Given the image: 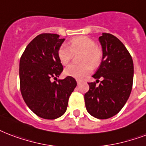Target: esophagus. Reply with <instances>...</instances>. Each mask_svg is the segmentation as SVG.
Returning <instances> with one entry per match:
<instances>
[{
    "label": "esophagus",
    "instance_id": "34e87169",
    "mask_svg": "<svg viewBox=\"0 0 146 146\" xmlns=\"http://www.w3.org/2000/svg\"><path fill=\"white\" fill-rule=\"evenodd\" d=\"M76 82H77L78 84H80V83L82 82V80H76Z\"/></svg>",
    "mask_w": 146,
    "mask_h": 146
}]
</instances>
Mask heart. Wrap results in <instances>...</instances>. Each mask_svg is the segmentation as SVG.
Listing matches in <instances>:
<instances>
[{"mask_svg": "<svg viewBox=\"0 0 146 146\" xmlns=\"http://www.w3.org/2000/svg\"><path fill=\"white\" fill-rule=\"evenodd\" d=\"M70 48L62 45L58 50V58L63 65H67L73 53L82 52L80 57L81 64H71L64 70V74L74 78H81L91 71L90 65L97 67L103 60V50L93 39L86 36H79L70 41Z\"/></svg>", "mask_w": 146, "mask_h": 146, "instance_id": "1", "label": "heart"}]
</instances>
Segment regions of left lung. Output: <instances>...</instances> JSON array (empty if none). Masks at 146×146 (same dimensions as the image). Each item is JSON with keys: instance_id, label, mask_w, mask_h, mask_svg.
Instances as JSON below:
<instances>
[{"instance_id": "8db88e82", "label": "left lung", "mask_w": 146, "mask_h": 146, "mask_svg": "<svg viewBox=\"0 0 146 146\" xmlns=\"http://www.w3.org/2000/svg\"><path fill=\"white\" fill-rule=\"evenodd\" d=\"M103 47V60L93 76L103 80L100 85L88 83L90 90L84 96L86 108L93 117L106 119L122 110L132 91L134 66L129 52L113 34L103 33L99 37Z\"/></svg>"}]
</instances>
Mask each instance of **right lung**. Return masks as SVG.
Listing matches in <instances>:
<instances>
[{"instance_id": "obj_1", "label": "right lung", "mask_w": 146, "mask_h": 146, "mask_svg": "<svg viewBox=\"0 0 146 146\" xmlns=\"http://www.w3.org/2000/svg\"><path fill=\"white\" fill-rule=\"evenodd\" d=\"M64 40L56 33H41L27 46L20 60L21 95L31 111L46 119L65 113L77 84L69 76L57 80L63 70L57 53Z\"/></svg>"}]
</instances>
